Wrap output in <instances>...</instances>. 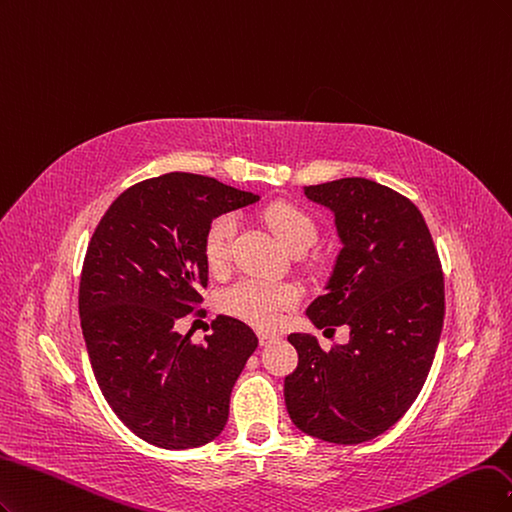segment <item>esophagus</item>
Masks as SVG:
<instances>
[{"instance_id":"34e87169","label":"esophagus","mask_w":512,"mask_h":512,"mask_svg":"<svg viewBox=\"0 0 512 512\" xmlns=\"http://www.w3.org/2000/svg\"><path fill=\"white\" fill-rule=\"evenodd\" d=\"M276 340H278V336L272 334V332H259V342H261V346L272 344V342H276Z\"/></svg>"}]
</instances>
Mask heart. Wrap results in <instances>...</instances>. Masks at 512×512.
I'll return each mask as SVG.
<instances>
[{
    "label": "heart",
    "mask_w": 512,
    "mask_h": 512,
    "mask_svg": "<svg viewBox=\"0 0 512 512\" xmlns=\"http://www.w3.org/2000/svg\"><path fill=\"white\" fill-rule=\"evenodd\" d=\"M263 219L274 229L285 249L304 253L317 240V223L310 214L287 202H274L263 210ZM236 236L234 214H219L212 219L204 234V257L212 272H225L232 261ZM300 302V289L291 283H276L266 278H244L221 295V308L225 315L244 323L270 329L283 319V312Z\"/></svg>",
    "instance_id": "b5f03b06"
}]
</instances>
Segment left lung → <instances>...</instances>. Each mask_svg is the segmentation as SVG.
<instances>
[{
  "label": "left lung",
  "mask_w": 512,
  "mask_h": 512,
  "mask_svg": "<svg viewBox=\"0 0 512 512\" xmlns=\"http://www.w3.org/2000/svg\"><path fill=\"white\" fill-rule=\"evenodd\" d=\"M334 212L342 249L327 293L306 310L319 329L349 325L323 351L291 334L298 368L285 378L289 417L304 434L359 444L398 423L430 374L444 319V276L430 229L408 197L368 178L304 187Z\"/></svg>",
  "instance_id": "left-lung-1"
}]
</instances>
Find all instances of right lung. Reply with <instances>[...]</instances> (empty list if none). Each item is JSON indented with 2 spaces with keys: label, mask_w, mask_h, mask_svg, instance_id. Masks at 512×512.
<instances>
[{
  "label": "right lung",
  "mask_w": 512,
  "mask_h": 512,
  "mask_svg": "<svg viewBox=\"0 0 512 512\" xmlns=\"http://www.w3.org/2000/svg\"><path fill=\"white\" fill-rule=\"evenodd\" d=\"M257 200L170 172L123 191L87 246L78 310L93 374L114 415L159 449H195L223 432L229 395L259 344L249 325L225 315L204 342L176 332L208 285V225Z\"/></svg>",
  "instance_id": "1"
}]
</instances>
